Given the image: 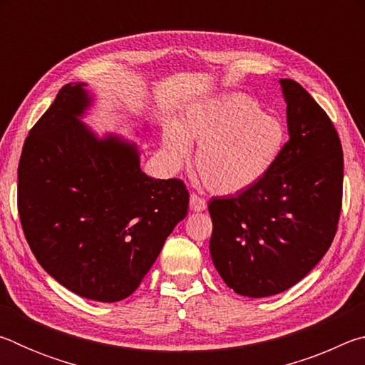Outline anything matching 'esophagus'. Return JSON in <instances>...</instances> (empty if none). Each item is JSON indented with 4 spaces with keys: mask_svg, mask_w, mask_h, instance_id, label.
Returning <instances> with one entry per match:
<instances>
[{
    "mask_svg": "<svg viewBox=\"0 0 365 365\" xmlns=\"http://www.w3.org/2000/svg\"><path fill=\"white\" fill-rule=\"evenodd\" d=\"M206 207H207V205H206V201L202 200V197H200L195 193L190 196V209H191V211L201 212V211H205Z\"/></svg>",
    "mask_w": 365,
    "mask_h": 365,
    "instance_id": "1",
    "label": "esophagus"
}]
</instances>
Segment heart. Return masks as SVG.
Returning a JSON list of instances; mask_svg holds the SVG:
<instances>
[{"label": "heart", "instance_id": "1", "mask_svg": "<svg viewBox=\"0 0 365 365\" xmlns=\"http://www.w3.org/2000/svg\"><path fill=\"white\" fill-rule=\"evenodd\" d=\"M163 140L174 164L188 159L191 141L200 143L195 168L206 188L215 195H237L275 168L287 130L255 98L227 93L191 106L180 123L165 125Z\"/></svg>", "mask_w": 365, "mask_h": 365}]
</instances>
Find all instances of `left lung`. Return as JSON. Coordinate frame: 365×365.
<instances>
[{"label": "left lung", "instance_id": "obj_1", "mask_svg": "<svg viewBox=\"0 0 365 365\" xmlns=\"http://www.w3.org/2000/svg\"><path fill=\"white\" fill-rule=\"evenodd\" d=\"M289 140L261 182L212 197L209 242L227 287L265 298L296 285L335 238L343 197V150L330 117L289 78L280 80Z\"/></svg>", "mask_w": 365, "mask_h": 365}]
</instances>
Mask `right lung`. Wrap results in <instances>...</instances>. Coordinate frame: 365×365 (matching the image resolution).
I'll return each mask as SVG.
<instances>
[{
	"label": "right lung",
	"mask_w": 365,
	"mask_h": 365,
	"mask_svg": "<svg viewBox=\"0 0 365 365\" xmlns=\"http://www.w3.org/2000/svg\"><path fill=\"white\" fill-rule=\"evenodd\" d=\"M86 83H67L30 130L17 169V207L30 250L54 280L86 299L130 296L185 219L178 178L148 177L140 151L96 137L80 117Z\"/></svg>",
	"instance_id": "add662e5"
}]
</instances>
